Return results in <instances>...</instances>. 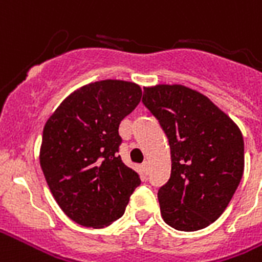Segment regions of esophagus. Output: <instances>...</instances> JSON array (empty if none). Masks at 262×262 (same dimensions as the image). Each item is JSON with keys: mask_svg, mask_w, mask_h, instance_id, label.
Instances as JSON below:
<instances>
[{"mask_svg": "<svg viewBox=\"0 0 262 262\" xmlns=\"http://www.w3.org/2000/svg\"><path fill=\"white\" fill-rule=\"evenodd\" d=\"M141 167H143V171H144V174H148V173H149V165H148V162L143 163V165H141Z\"/></svg>", "mask_w": 262, "mask_h": 262, "instance_id": "esophagus-1", "label": "esophagus"}]
</instances>
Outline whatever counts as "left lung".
Instances as JSON below:
<instances>
[{
    "instance_id": "1",
    "label": "left lung",
    "mask_w": 262,
    "mask_h": 262,
    "mask_svg": "<svg viewBox=\"0 0 262 262\" xmlns=\"http://www.w3.org/2000/svg\"><path fill=\"white\" fill-rule=\"evenodd\" d=\"M141 101L170 145V179L158 191L165 223L185 232L206 228L223 214L241 183L242 133L206 96L183 85L145 88Z\"/></svg>"
}]
</instances>
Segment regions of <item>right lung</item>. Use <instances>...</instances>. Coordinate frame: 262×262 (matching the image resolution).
<instances>
[{
  "mask_svg": "<svg viewBox=\"0 0 262 262\" xmlns=\"http://www.w3.org/2000/svg\"><path fill=\"white\" fill-rule=\"evenodd\" d=\"M141 100L139 85L105 79L67 97L45 123L39 162L52 195L77 224L103 228L125 213L141 183L119 157V123Z\"/></svg>",
  "mask_w": 262,
  "mask_h": 262,
  "instance_id": "right-lung-1",
  "label": "right lung"
}]
</instances>
